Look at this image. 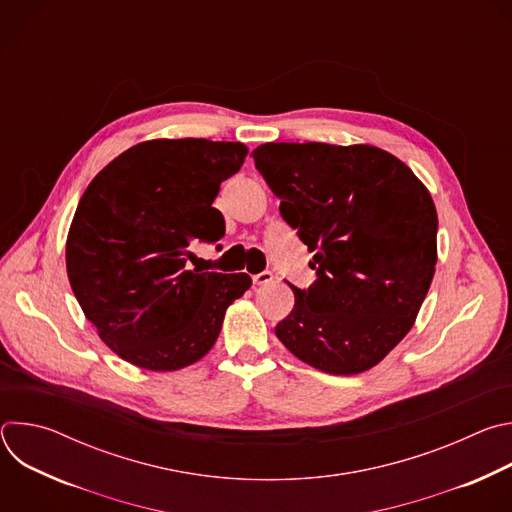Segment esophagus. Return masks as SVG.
<instances>
[{"label": "esophagus", "instance_id": "obj_1", "mask_svg": "<svg viewBox=\"0 0 512 512\" xmlns=\"http://www.w3.org/2000/svg\"><path fill=\"white\" fill-rule=\"evenodd\" d=\"M269 281H273V273H271V271H261V273H255V275H253V283H255V285H265V283H269Z\"/></svg>", "mask_w": 512, "mask_h": 512}]
</instances>
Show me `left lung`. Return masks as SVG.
I'll return each instance as SVG.
<instances>
[{"instance_id": "left-lung-1", "label": "left lung", "mask_w": 512, "mask_h": 512, "mask_svg": "<svg viewBox=\"0 0 512 512\" xmlns=\"http://www.w3.org/2000/svg\"><path fill=\"white\" fill-rule=\"evenodd\" d=\"M255 168L281 200L318 279L275 326L283 346L330 375L379 364L411 330L437 261V212L421 180L375 145L263 143Z\"/></svg>"}]
</instances>
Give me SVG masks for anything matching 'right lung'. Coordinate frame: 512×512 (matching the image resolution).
<instances>
[{"label":"right lung","mask_w":512,"mask_h":512,"mask_svg":"<svg viewBox=\"0 0 512 512\" xmlns=\"http://www.w3.org/2000/svg\"><path fill=\"white\" fill-rule=\"evenodd\" d=\"M245 156L239 141H141L87 186L66 239L68 281L99 338L135 367L200 360L251 287L247 273L186 269L190 243L225 237L212 202Z\"/></svg>","instance_id":"add662e5"}]
</instances>
